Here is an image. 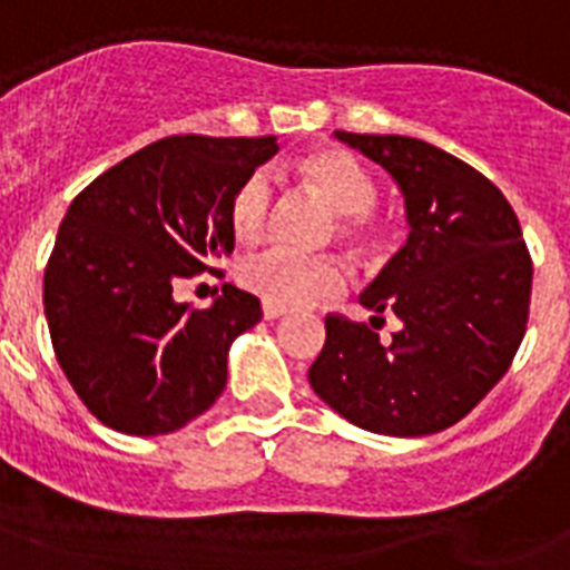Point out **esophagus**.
I'll use <instances>...</instances> for the list:
<instances>
[{"label": "esophagus", "instance_id": "34e87169", "mask_svg": "<svg viewBox=\"0 0 570 570\" xmlns=\"http://www.w3.org/2000/svg\"><path fill=\"white\" fill-rule=\"evenodd\" d=\"M281 315H286L284 307H275V304H263V318H266V322H275V318H281Z\"/></svg>", "mask_w": 570, "mask_h": 570}]
</instances>
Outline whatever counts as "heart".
<instances>
[{
  "label": "heart",
  "mask_w": 570,
  "mask_h": 570,
  "mask_svg": "<svg viewBox=\"0 0 570 570\" xmlns=\"http://www.w3.org/2000/svg\"><path fill=\"white\" fill-rule=\"evenodd\" d=\"M295 174L313 194L338 214V234L356 252L376 243L374 208L380 199L376 179L353 153L342 147H318L295 159ZM272 181L263 170H252L228 199V223L240 243H257L269 228ZM246 289L275 307H309L315 301L333 298L344 289V269L336 257H298L289 252H263L243 266Z\"/></svg>",
  "instance_id": "b5f03b06"
}]
</instances>
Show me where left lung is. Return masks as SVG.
<instances>
[{
  "label": "left lung",
  "mask_w": 570,
  "mask_h": 570,
  "mask_svg": "<svg viewBox=\"0 0 570 570\" xmlns=\"http://www.w3.org/2000/svg\"><path fill=\"white\" fill-rule=\"evenodd\" d=\"M403 190L409 240L358 295L371 324L327 315L309 385L365 432L423 438L455 425L507 374L528 330L533 263L484 174L409 136L336 130ZM401 318L389 345L375 322Z\"/></svg>",
  "instance_id": "obj_1"
}]
</instances>
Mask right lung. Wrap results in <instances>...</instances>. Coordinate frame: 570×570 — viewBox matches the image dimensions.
<instances>
[{"label": "right lung", "mask_w": 570, "mask_h": 570, "mask_svg": "<svg viewBox=\"0 0 570 570\" xmlns=\"http://www.w3.org/2000/svg\"><path fill=\"white\" fill-rule=\"evenodd\" d=\"M275 153V136H170L75 196L42 304L66 380L104 425L156 438L217 403L228 347L261 322V301L223 284L212 307L194 309L174 286L232 255V190Z\"/></svg>", "instance_id": "add662e5"}]
</instances>
